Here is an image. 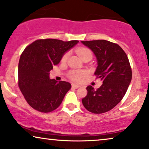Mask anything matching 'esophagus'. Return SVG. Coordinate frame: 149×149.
I'll use <instances>...</instances> for the list:
<instances>
[{
    "label": "esophagus",
    "mask_w": 149,
    "mask_h": 149,
    "mask_svg": "<svg viewBox=\"0 0 149 149\" xmlns=\"http://www.w3.org/2000/svg\"><path fill=\"white\" fill-rule=\"evenodd\" d=\"M71 86H72V88H78L80 87V86L77 85V84H72Z\"/></svg>",
    "instance_id": "esophagus-1"
}]
</instances>
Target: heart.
I'll return each instance as SVG.
<instances>
[{"instance_id": "heart-1", "label": "heart", "mask_w": 149, "mask_h": 149, "mask_svg": "<svg viewBox=\"0 0 149 149\" xmlns=\"http://www.w3.org/2000/svg\"><path fill=\"white\" fill-rule=\"evenodd\" d=\"M76 53L77 54L80 56V57L83 58L86 56H91L92 57V52L87 47H79L76 49ZM67 57H68V54L67 53H65V54L62 57V62H65L67 61ZM84 76V72L83 71H80V70H73L70 71L69 73L68 76L69 78L71 79V80L73 81V82H79L82 80V78H83Z\"/></svg>"}]
</instances>
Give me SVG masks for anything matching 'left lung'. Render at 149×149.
I'll return each mask as SVG.
<instances>
[{
	"mask_svg": "<svg viewBox=\"0 0 149 149\" xmlns=\"http://www.w3.org/2000/svg\"><path fill=\"white\" fill-rule=\"evenodd\" d=\"M97 58L95 76L102 84L95 90L86 87L87 94L82 102L89 112L101 114L111 110L125 96L132 78V70L127 54L118 44L105 40L82 41Z\"/></svg>",
	"mask_w": 149,
	"mask_h": 149,
	"instance_id": "obj_1",
	"label": "left lung"
}]
</instances>
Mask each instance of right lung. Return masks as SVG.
I'll return each instance as SVG.
<instances>
[{
	"label": "right lung",
	"mask_w": 149,
	"mask_h": 149,
	"mask_svg": "<svg viewBox=\"0 0 149 149\" xmlns=\"http://www.w3.org/2000/svg\"><path fill=\"white\" fill-rule=\"evenodd\" d=\"M78 42L39 39L22 52L18 63V84L24 99L35 110L49 113L61 104L71 85L65 81L51 80L49 71L60 63L63 54Z\"/></svg>",
	"instance_id": "right-lung-1"
}]
</instances>
